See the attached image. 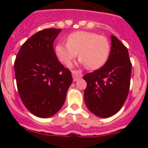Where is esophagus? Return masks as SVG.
Returning <instances> with one entry per match:
<instances>
[{
    "label": "esophagus",
    "instance_id": "1",
    "mask_svg": "<svg viewBox=\"0 0 148 148\" xmlns=\"http://www.w3.org/2000/svg\"><path fill=\"white\" fill-rule=\"evenodd\" d=\"M72 75H73V79L74 82H76L79 78H82V74L78 71H73L72 73Z\"/></svg>",
    "mask_w": 148,
    "mask_h": 148
}]
</instances>
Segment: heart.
<instances>
[{
    "mask_svg": "<svg viewBox=\"0 0 148 148\" xmlns=\"http://www.w3.org/2000/svg\"><path fill=\"white\" fill-rule=\"evenodd\" d=\"M67 44H58L56 47L57 58L64 65H70L76 57L90 70L101 67L107 62L110 53V44L105 36L87 31L70 33Z\"/></svg>",
    "mask_w": 148,
    "mask_h": 148,
    "instance_id": "heart-1",
    "label": "heart"
}]
</instances>
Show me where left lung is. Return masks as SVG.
<instances>
[{
  "label": "left lung",
  "mask_w": 148,
  "mask_h": 148,
  "mask_svg": "<svg viewBox=\"0 0 148 148\" xmlns=\"http://www.w3.org/2000/svg\"><path fill=\"white\" fill-rule=\"evenodd\" d=\"M109 58L100 69L83 77L87 82L84 98L87 108L95 116L108 118L120 110L127 97L132 64L127 48L111 35Z\"/></svg>",
  "instance_id": "1"
}]
</instances>
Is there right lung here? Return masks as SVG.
<instances>
[{
    "label": "right lung",
    "instance_id": "obj_1",
    "mask_svg": "<svg viewBox=\"0 0 148 148\" xmlns=\"http://www.w3.org/2000/svg\"><path fill=\"white\" fill-rule=\"evenodd\" d=\"M61 29L40 30L22 44L14 67L22 102L35 116L56 114L66 99L73 82L71 72L58 61L53 42Z\"/></svg>",
    "mask_w": 148,
    "mask_h": 148
}]
</instances>
